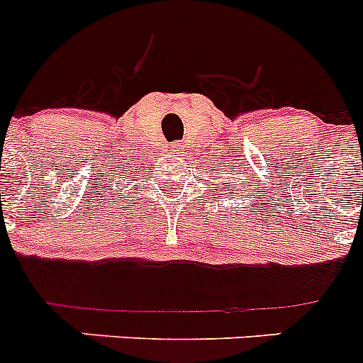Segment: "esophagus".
<instances>
[{"label":"esophagus","mask_w":363,"mask_h":363,"mask_svg":"<svg viewBox=\"0 0 363 363\" xmlns=\"http://www.w3.org/2000/svg\"><path fill=\"white\" fill-rule=\"evenodd\" d=\"M171 149H172V154H182V145H179V143H172Z\"/></svg>","instance_id":"obj_1"}]
</instances>
